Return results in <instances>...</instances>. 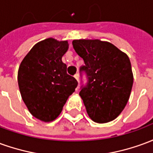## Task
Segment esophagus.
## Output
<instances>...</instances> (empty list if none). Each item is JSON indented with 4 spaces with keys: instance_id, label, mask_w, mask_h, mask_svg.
Instances as JSON below:
<instances>
[{
    "instance_id": "esophagus-1",
    "label": "esophagus",
    "mask_w": 153,
    "mask_h": 153,
    "mask_svg": "<svg viewBox=\"0 0 153 153\" xmlns=\"http://www.w3.org/2000/svg\"><path fill=\"white\" fill-rule=\"evenodd\" d=\"M74 78H75V79H76L77 81L79 82V74H76L74 75Z\"/></svg>"
}]
</instances>
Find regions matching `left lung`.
<instances>
[{"label": "left lung", "mask_w": 153, "mask_h": 153, "mask_svg": "<svg viewBox=\"0 0 153 153\" xmlns=\"http://www.w3.org/2000/svg\"><path fill=\"white\" fill-rule=\"evenodd\" d=\"M72 44L85 63L80 70L88 78L79 93L88 115L97 123L111 121L122 112L130 96L134 75L129 58L108 42L79 39Z\"/></svg>", "instance_id": "left-lung-1"}]
</instances>
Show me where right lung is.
Instances as JSON below:
<instances>
[{"label": "right lung", "mask_w": 153, "mask_h": 153, "mask_svg": "<svg viewBox=\"0 0 153 153\" xmlns=\"http://www.w3.org/2000/svg\"><path fill=\"white\" fill-rule=\"evenodd\" d=\"M68 48V41L47 38L35 44L19 67L22 99L29 112L42 121L55 120L78 85L62 62Z\"/></svg>", "instance_id": "add662e5"}]
</instances>
